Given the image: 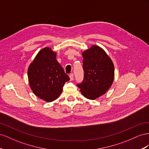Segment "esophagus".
Listing matches in <instances>:
<instances>
[{
	"label": "esophagus",
	"mask_w": 149,
	"mask_h": 149,
	"mask_svg": "<svg viewBox=\"0 0 149 149\" xmlns=\"http://www.w3.org/2000/svg\"><path fill=\"white\" fill-rule=\"evenodd\" d=\"M69 77H70V80H74V74H70L69 75Z\"/></svg>",
	"instance_id": "obj_1"
}]
</instances>
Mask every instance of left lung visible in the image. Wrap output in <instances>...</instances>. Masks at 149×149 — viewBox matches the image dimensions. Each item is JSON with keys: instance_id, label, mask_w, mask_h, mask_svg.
I'll return each mask as SVG.
<instances>
[{"instance_id": "left-lung-1", "label": "left lung", "mask_w": 149, "mask_h": 149, "mask_svg": "<svg viewBox=\"0 0 149 149\" xmlns=\"http://www.w3.org/2000/svg\"><path fill=\"white\" fill-rule=\"evenodd\" d=\"M82 55L84 77L77 86L86 98L94 100L111 87L114 79V65L111 58L99 46L92 45Z\"/></svg>"}]
</instances>
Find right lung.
Masks as SVG:
<instances>
[{
	"label": "right lung",
	"mask_w": 149,
	"mask_h": 149,
	"mask_svg": "<svg viewBox=\"0 0 149 149\" xmlns=\"http://www.w3.org/2000/svg\"><path fill=\"white\" fill-rule=\"evenodd\" d=\"M57 54L49 47L40 50L29 65V85L34 94L47 102L56 100L69 77L56 60Z\"/></svg>",
	"instance_id": "obj_1"
}]
</instances>
